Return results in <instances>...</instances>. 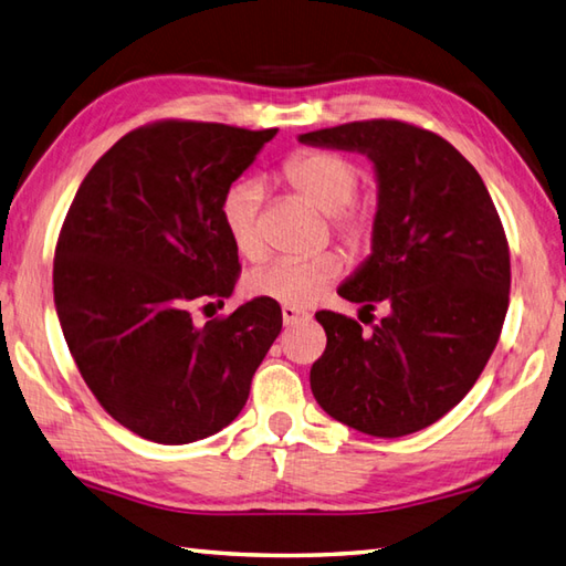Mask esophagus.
Segmentation results:
<instances>
[{
	"mask_svg": "<svg viewBox=\"0 0 566 566\" xmlns=\"http://www.w3.org/2000/svg\"><path fill=\"white\" fill-rule=\"evenodd\" d=\"M307 317L310 315L303 313V310L291 307V305H283V322H285V325H297V322H303Z\"/></svg>",
	"mask_w": 566,
	"mask_h": 566,
	"instance_id": "obj_1",
	"label": "esophagus"
}]
</instances>
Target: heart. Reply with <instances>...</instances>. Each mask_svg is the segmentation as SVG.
<instances>
[{
  "instance_id": "b5f03b06",
  "label": "heart",
  "mask_w": 566,
  "mask_h": 566,
  "mask_svg": "<svg viewBox=\"0 0 566 566\" xmlns=\"http://www.w3.org/2000/svg\"><path fill=\"white\" fill-rule=\"evenodd\" d=\"M281 178L300 198L325 212L332 234L352 251L371 247L378 229V210L374 200L359 198L361 170L352 158L327 148H303L283 160ZM263 188L256 180H237L224 192L219 214L239 256L259 261L266 253L263 234ZM344 259L339 251L322 249L310 256H283L269 266L253 271L247 279L251 295L271 297L291 307H307L327 293L339 279Z\"/></svg>"
}]
</instances>
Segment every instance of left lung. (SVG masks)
Masks as SVG:
<instances>
[{
    "label": "left lung",
    "instance_id": "obj_1",
    "mask_svg": "<svg viewBox=\"0 0 566 566\" xmlns=\"http://www.w3.org/2000/svg\"><path fill=\"white\" fill-rule=\"evenodd\" d=\"M300 142L374 160V253L339 295L361 303V315L378 303L388 310L371 332L319 310L327 349L310 371L313 396L359 432H418L469 394L499 344L511 293L501 217L476 168L422 126L366 119Z\"/></svg>",
    "mask_w": 566,
    "mask_h": 566
}]
</instances>
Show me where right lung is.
Wrapping results in <instances>:
<instances>
[{
    "mask_svg": "<svg viewBox=\"0 0 566 566\" xmlns=\"http://www.w3.org/2000/svg\"><path fill=\"white\" fill-rule=\"evenodd\" d=\"M275 132L138 126L92 166L65 214L53 261L63 337L99 406L144 440L188 444L227 428L281 334L271 297L205 327L190 315L234 291L239 253L219 205Z\"/></svg>",
    "mask_w": 566,
    "mask_h": 566,
    "instance_id": "right-lung-1",
    "label": "right lung"
}]
</instances>
